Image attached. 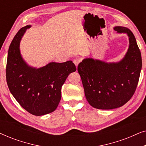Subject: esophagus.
Listing matches in <instances>:
<instances>
[{
    "mask_svg": "<svg viewBox=\"0 0 146 146\" xmlns=\"http://www.w3.org/2000/svg\"><path fill=\"white\" fill-rule=\"evenodd\" d=\"M80 60L78 58H75V59H74V60H73L74 64L75 66L76 67L78 66V64L80 63Z\"/></svg>",
    "mask_w": 146,
    "mask_h": 146,
    "instance_id": "1",
    "label": "esophagus"
}]
</instances>
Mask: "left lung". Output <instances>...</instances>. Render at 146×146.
<instances>
[{
    "instance_id": "obj_1",
    "label": "left lung",
    "mask_w": 146,
    "mask_h": 146,
    "mask_svg": "<svg viewBox=\"0 0 146 146\" xmlns=\"http://www.w3.org/2000/svg\"><path fill=\"white\" fill-rule=\"evenodd\" d=\"M113 29L129 38L124 57L113 62L86 58L78 66L86 98L97 109H115L127 102L136 89L142 66L140 50L131 31L123 27Z\"/></svg>"
}]
</instances>
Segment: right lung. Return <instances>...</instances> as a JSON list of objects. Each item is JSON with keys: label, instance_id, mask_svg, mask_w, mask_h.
I'll list each match as a JSON object with an SVG mask.
<instances>
[{"label": "right lung", "instance_id": "1", "mask_svg": "<svg viewBox=\"0 0 146 146\" xmlns=\"http://www.w3.org/2000/svg\"><path fill=\"white\" fill-rule=\"evenodd\" d=\"M31 27H23L14 37L8 52L6 76L16 100L31 114L39 116L56 109L61 100L62 86L76 68L71 60L50 62L38 68L28 64L21 55L20 43Z\"/></svg>", "mask_w": 146, "mask_h": 146}]
</instances>
